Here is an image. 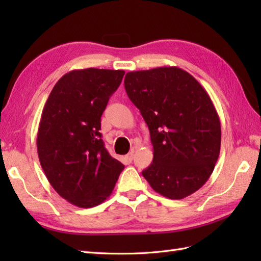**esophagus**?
Masks as SVG:
<instances>
[{
  "label": "esophagus",
  "mask_w": 261,
  "mask_h": 261,
  "mask_svg": "<svg viewBox=\"0 0 261 261\" xmlns=\"http://www.w3.org/2000/svg\"><path fill=\"white\" fill-rule=\"evenodd\" d=\"M134 156H135V151L134 150H131L129 153L126 154L125 156V159H126V162L127 163H131L132 162V159H134Z\"/></svg>",
  "instance_id": "1"
}]
</instances>
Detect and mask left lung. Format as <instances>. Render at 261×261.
Listing matches in <instances>:
<instances>
[{
	"label": "left lung",
	"instance_id": "obj_1",
	"mask_svg": "<svg viewBox=\"0 0 261 261\" xmlns=\"http://www.w3.org/2000/svg\"><path fill=\"white\" fill-rule=\"evenodd\" d=\"M124 87L153 146V160L142 176L167 198L198 191L212 174L221 147L220 119L206 91L178 67L130 71Z\"/></svg>",
	"mask_w": 261,
	"mask_h": 261
}]
</instances>
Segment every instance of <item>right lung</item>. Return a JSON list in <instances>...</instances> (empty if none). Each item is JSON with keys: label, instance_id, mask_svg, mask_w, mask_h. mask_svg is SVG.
<instances>
[{"label": "right lung", "instance_id": "1", "mask_svg": "<svg viewBox=\"0 0 261 261\" xmlns=\"http://www.w3.org/2000/svg\"><path fill=\"white\" fill-rule=\"evenodd\" d=\"M124 70L86 68L60 79L43 107L37 150L47 179L63 198L79 207L107 199L123 164L104 147L101 116Z\"/></svg>", "mask_w": 261, "mask_h": 261}]
</instances>
